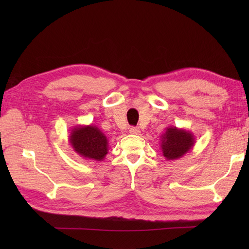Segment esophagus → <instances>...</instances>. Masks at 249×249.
Returning a JSON list of instances; mask_svg holds the SVG:
<instances>
[{
  "mask_svg": "<svg viewBox=\"0 0 249 249\" xmlns=\"http://www.w3.org/2000/svg\"><path fill=\"white\" fill-rule=\"evenodd\" d=\"M129 133L131 135H139L140 134V130H139V128H137V127H130L129 128Z\"/></svg>",
  "mask_w": 249,
  "mask_h": 249,
  "instance_id": "obj_1",
  "label": "esophagus"
}]
</instances>
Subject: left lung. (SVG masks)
Returning <instances> with one entry per match:
<instances>
[{"mask_svg": "<svg viewBox=\"0 0 249 249\" xmlns=\"http://www.w3.org/2000/svg\"><path fill=\"white\" fill-rule=\"evenodd\" d=\"M160 149L167 160H176L183 157L195 145V136L192 131L177 126H169L160 136Z\"/></svg>", "mask_w": 249, "mask_h": 249, "instance_id": "8db88e82", "label": "left lung"}]
</instances>
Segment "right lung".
Segmentation results:
<instances>
[{"label": "right lung", "instance_id": "add662e5", "mask_svg": "<svg viewBox=\"0 0 249 249\" xmlns=\"http://www.w3.org/2000/svg\"><path fill=\"white\" fill-rule=\"evenodd\" d=\"M68 137L72 150L80 157L102 161L108 154L107 137L93 124L73 126Z\"/></svg>", "mask_w": 249, "mask_h": 249}]
</instances>
